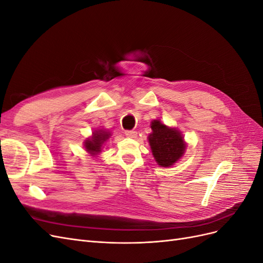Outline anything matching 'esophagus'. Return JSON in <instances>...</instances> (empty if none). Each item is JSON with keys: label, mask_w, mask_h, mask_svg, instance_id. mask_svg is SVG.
<instances>
[{"label": "esophagus", "mask_w": 263, "mask_h": 263, "mask_svg": "<svg viewBox=\"0 0 263 263\" xmlns=\"http://www.w3.org/2000/svg\"><path fill=\"white\" fill-rule=\"evenodd\" d=\"M125 135L128 138H136L137 137V132H135V130H126Z\"/></svg>", "instance_id": "esophagus-1"}]
</instances>
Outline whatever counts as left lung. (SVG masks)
I'll return each instance as SVG.
<instances>
[{"label": "left lung", "mask_w": 263, "mask_h": 263, "mask_svg": "<svg viewBox=\"0 0 263 263\" xmlns=\"http://www.w3.org/2000/svg\"><path fill=\"white\" fill-rule=\"evenodd\" d=\"M151 132L148 142L158 165L170 168L184 156L186 142L180 130L163 124L160 119L150 123Z\"/></svg>", "instance_id": "8db88e82"}]
</instances>
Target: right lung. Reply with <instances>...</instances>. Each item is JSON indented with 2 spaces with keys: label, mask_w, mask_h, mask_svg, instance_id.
<instances>
[{
  "label": "right lung",
  "mask_w": 263,
  "mask_h": 263,
  "mask_svg": "<svg viewBox=\"0 0 263 263\" xmlns=\"http://www.w3.org/2000/svg\"><path fill=\"white\" fill-rule=\"evenodd\" d=\"M110 136H112V133L107 129H104L103 127L97 128L92 132L90 137H87L83 141V147L87 154H90L92 157H97L102 153L103 146L105 145V142L110 138Z\"/></svg>",
  "instance_id": "right-lung-1"
}]
</instances>
